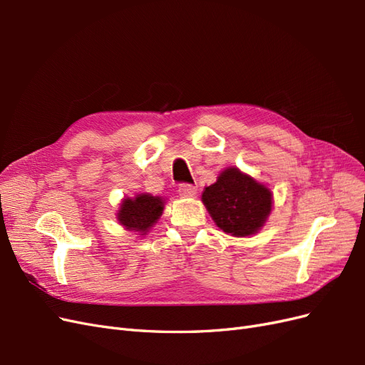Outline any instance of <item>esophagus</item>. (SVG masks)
<instances>
[{"label": "esophagus", "mask_w": 365, "mask_h": 365, "mask_svg": "<svg viewBox=\"0 0 365 365\" xmlns=\"http://www.w3.org/2000/svg\"><path fill=\"white\" fill-rule=\"evenodd\" d=\"M178 192H180L181 196L189 197V196H195L197 193V189H196L195 185H192V184H180L178 185Z\"/></svg>", "instance_id": "34e87169"}]
</instances>
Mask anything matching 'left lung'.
<instances>
[{
  "label": "left lung",
  "mask_w": 365,
  "mask_h": 365,
  "mask_svg": "<svg viewBox=\"0 0 365 365\" xmlns=\"http://www.w3.org/2000/svg\"><path fill=\"white\" fill-rule=\"evenodd\" d=\"M202 202L224 233L245 237L256 235L267 222L272 208V193L252 176L237 168H228L215 184L205 187Z\"/></svg>",
  "instance_id": "8db88e82"
}]
</instances>
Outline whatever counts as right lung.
<instances>
[{
  "label": "right lung",
  "mask_w": 365,
  "mask_h": 365,
  "mask_svg": "<svg viewBox=\"0 0 365 365\" xmlns=\"http://www.w3.org/2000/svg\"><path fill=\"white\" fill-rule=\"evenodd\" d=\"M164 202L163 197L152 196L149 193L126 197L121 201L117 219L126 230L145 236L163 215Z\"/></svg>",
  "instance_id": "right-lung-1"
}]
</instances>
